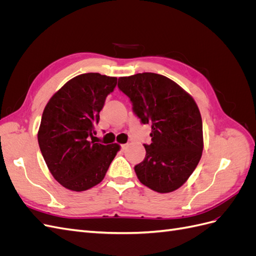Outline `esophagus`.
<instances>
[{"label":"esophagus","instance_id":"obj_1","mask_svg":"<svg viewBox=\"0 0 256 256\" xmlns=\"http://www.w3.org/2000/svg\"><path fill=\"white\" fill-rule=\"evenodd\" d=\"M127 146H128V144H122V152L125 150L127 148Z\"/></svg>","mask_w":256,"mask_h":256}]
</instances>
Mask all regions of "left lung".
Instances as JSON below:
<instances>
[{
    "label": "left lung",
    "mask_w": 256,
    "mask_h": 256,
    "mask_svg": "<svg viewBox=\"0 0 256 256\" xmlns=\"http://www.w3.org/2000/svg\"><path fill=\"white\" fill-rule=\"evenodd\" d=\"M118 88L142 124H152V143L134 166L144 186L159 193L180 188L202 157L203 124L194 99L164 76L152 72L118 78Z\"/></svg>",
    "instance_id": "left-lung-1"
}]
</instances>
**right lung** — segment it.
Instances as JSON below:
<instances>
[{"mask_svg":"<svg viewBox=\"0 0 256 256\" xmlns=\"http://www.w3.org/2000/svg\"><path fill=\"white\" fill-rule=\"evenodd\" d=\"M116 83L115 76L82 74L66 82L44 106L38 144L50 173L68 190L98 184L120 148L118 143L92 141L99 112Z\"/></svg>","mask_w":256,"mask_h":256,"instance_id":"1","label":"right lung"}]
</instances>
